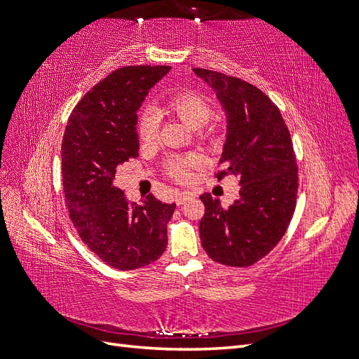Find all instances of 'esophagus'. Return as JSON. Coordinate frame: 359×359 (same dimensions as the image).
<instances>
[{
    "mask_svg": "<svg viewBox=\"0 0 359 359\" xmlns=\"http://www.w3.org/2000/svg\"><path fill=\"white\" fill-rule=\"evenodd\" d=\"M191 198H193V194H191L190 191H184V193L178 194L175 202H177V205H182V203H186V202H187L189 199H191Z\"/></svg>",
    "mask_w": 359,
    "mask_h": 359,
    "instance_id": "obj_1",
    "label": "esophagus"
}]
</instances>
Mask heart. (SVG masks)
I'll return each mask as SVG.
<instances>
[{
    "instance_id": "heart-1",
    "label": "heart",
    "mask_w": 359,
    "mask_h": 359,
    "mask_svg": "<svg viewBox=\"0 0 359 359\" xmlns=\"http://www.w3.org/2000/svg\"><path fill=\"white\" fill-rule=\"evenodd\" d=\"M169 109L175 112L187 126L198 128L210 121L212 109L210 103L194 93H180L172 95L168 102ZM160 114L154 107H145L137 118L139 137L148 142L154 139L158 132ZM196 163L194 157H177L168 163V172L177 181H187L190 178V168Z\"/></svg>"
}]
</instances>
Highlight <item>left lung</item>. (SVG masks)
<instances>
[{"instance_id":"obj_1","label":"left lung","mask_w":359,"mask_h":359,"mask_svg":"<svg viewBox=\"0 0 359 359\" xmlns=\"http://www.w3.org/2000/svg\"><path fill=\"white\" fill-rule=\"evenodd\" d=\"M215 91L227 118L222 180L240 178V199L223 208L203 193L202 247L212 260L250 266L283 238L297 205L298 168L289 128L278 107L255 85L219 72L193 69Z\"/></svg>"}]
</instances>
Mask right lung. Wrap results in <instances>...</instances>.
I'll use <instances>...</instances> for the list:
<instances>
[{
    "label": "right lung",
    "mask_w": 359,
    "mask_h": 359,
    "mask_svg": "<svg viewBox=\"0 0 359 359\" xmlns=\"http://www.w3.org/2000/svg\"><path fill=\"white\" fill-rule=\"evenodd\" d=\"M169 66H128L112 72L76 104L64 132L62 187L81 240L109 266L137 269L168 245L175 203L148 194L128 202L114 186L116 168L139 156L137 111Z\"/></svg>",
    "instance_id": "1"
}]
</instances>
